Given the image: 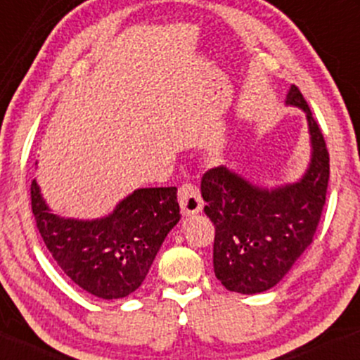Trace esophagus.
<instances>
[{
  "label": "esophagus",
  "mask_w": 360,
  "mask_h": 360,
  "mask_svg": "<svg viewBox=\"0 0 360 360\" xmlns=\"http://www.w3.org/2000/svg\"><path fill=\"white\" fill-rule=\"evenodd\" d=\"M177 200H179L183 214L200 213L201 208H203V200H201L200 189L193 183H184L177 189Z\"/></svg>",
  "instance_id": "34e87169"
}]
</instances>
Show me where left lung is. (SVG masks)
<instances>
[{
	"label": "left lung",
	"instance_id": "1",
	"mask_svg": "<svg viewBox=\"0 0 360 360\" xmlns=\"http://www.w3.org/2000/svg\"><path fill=\"white\" fill-rule=\"evenodd\" d=\"M286 105L307 113L311 162L298 183L276 189L250 184L226 167L201 179L205 213L214 225V276L226 289L255 295L279 283L313 242L325 206L330 157L323 134L298 86Z\"/></svg>",
	"mask_w": 360,
	"mask_h": 360
}]
</instances>
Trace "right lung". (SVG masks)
Returning <instances> with one entry per match:
<instances>
[{"instance_id":"obj_1","label":"right lung","mask_w":360,"mask_h":360,"mask_svg":"<svg viewBox=\"0 0 360 360\" xmlns=\"http://www.w3.org/2000/svg\"><path fill=\"white\" fill-rule=\"evenodd\" d=\"M177 188H142L93 221L51 213L32 181V213L53 260L77 286L103 300L134 292L166 235L179 221Z\"/></svg>"}]
</instances>
